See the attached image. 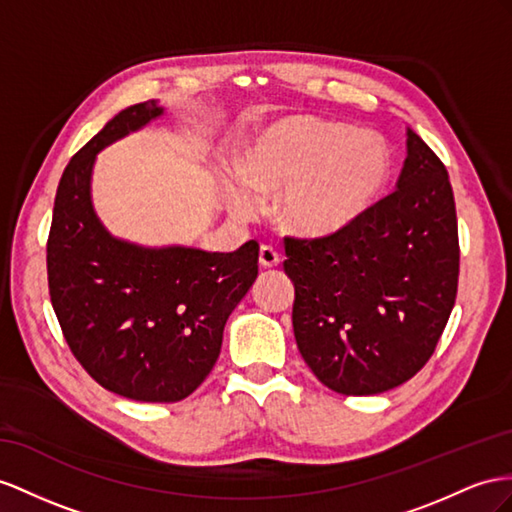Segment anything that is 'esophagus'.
Returning <instances> with one entry per match:
<instances>
[{"mask_svg": "<svg viewBox=\"0 0 512 512\" xmlns=\"http://www.w3.org/2000/svg\"><path fill=\"white\" fill-rule=\"evenodd\" d=\"M259 264L264 266V268H277V266L281 264V255H279L277 248L261 246V251H259Z\"/></svg>", "mask_w": 512, "mask_h": 512, "instance_id": "obj_1", "label": "esophagus"}]
</instances>
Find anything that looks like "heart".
<instances>
[{
  "label": "heart",
  "mask_w": 512,
  "mask_h": 512,
  "mask_svg": "<svg viewBox=\"0 0 512 512\" xmlns=\"http://www.w3.org/2000/svg\"><path fill=\"white\" fill-rule=\"evenodd\" d=\"M387 177L389 151L381 138L316 116H292L272 125L242 166L227 170L222 186L235 216L253 218L261 199L279 194L283 225L322 238L368 212Z\"/></svg>",
  "instance_id": "obj_1"
}]
</instances>
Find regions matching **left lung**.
I'll return each mask as SVG.
<instances>
[{"label": "left lung", "mask_w": 512, "mask_h": 512, "mask_svg": "<svg viewBox=\"0 0 512 512\" xmlns=\"http://www.w3.org/2000/svg\"><path fill=\"white\" fill-rule=\"evenodd\" d=\"M396 188L344 231L285 238L298 350L318 381L344 396H374L413 378L456 300L448 170L413 129Z\"/></svg>", "instance_id": "8db88e82"}]
</instances>
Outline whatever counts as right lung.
<instances>
[{
  "label": "right lung",
  "mask_w": 512,
  "mask_h": 512,
  "mask_svg": "<svg viewBox=\"0 0 512 512\" xmlns=\"http://www.w3.org/2000/svg\"><path fill=\"white\" fill-rule=\"evenodd\" d=\"M162 114L155 99L129 106L71 157L47 240L49 296L71 352L101 387L138 402H177L205 381L259 261L255 240L207 253L103 227L90 194L97 153Z\"/></svg>",
  "instance_id": "add662e5"
}]
</instances>
